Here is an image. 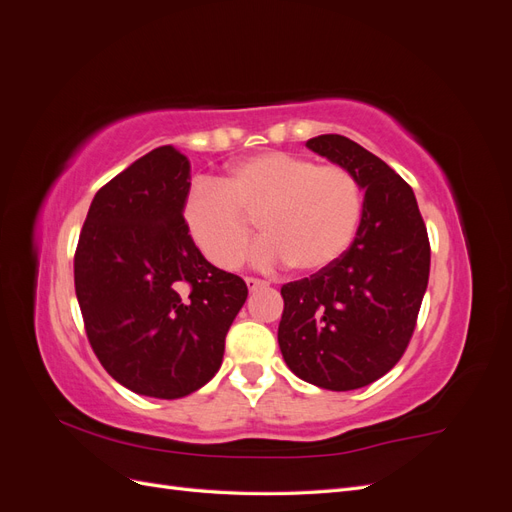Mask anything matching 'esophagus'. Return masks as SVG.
I'll use <instances>...</instances> for the list:
<instances>
[{
    "instance_id": "1",
    "label": "esophagus",
    "mask_w": 512,
    "mask_h": 512,
    "mask_svg": "<svg viewBox=\"0 0 512 512\" xmlns=\"http://www.w3.org/2000/svg\"><path fill=\"white\" fill-rule=\"evenodd\" d=\"M245 284H247V288H250V290H258L262 286H267V282L256 280V277H245Z\"/></svg>"
}]
</instances>
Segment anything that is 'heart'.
<instances>
[{
	"label": "heart",
	"mask_w": 512,
	"mask_h": 512,
	"mask_svg": "<svg viewBox=\"0 0 512 512\" xmlns=\"http://www.w3.org/2000/svg\"><path fill=\"white\" fill-rule=\"evenodd\" d=\"M361 188L350 170L288 151H260L228 166L222 181L196 179L183 198V222L213 265L237 267L256 215L252 247L260 269L290 265L316 273L342 258L361 222Z\"/></svg>",
	"instance_id": "obj_1"
}]
</instances>
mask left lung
I'll return each mask as SVG.
<instances>
[{"instance_id":"obj_1","label":"left lung","mask_w":512,"mask_h":512,"mask_svg":"<svg viewBox=\"0 0 512 512\" xmlns=\"http://www.w3.org/2000/svg\"><path fill=\"white\" fill-rule=\"evenodd\" d=\"M365 190L352 245L331 267L282 286L277 342L294 376L354 391L391 371L408 348L429 282V239L410 185L342 134L305 143Z\"/></svg>"}]
</instances>
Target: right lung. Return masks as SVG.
Listing matches in <instances>:
<instances>
[{"mask_svg":"<svg viewBox=\"0 0 512 512\" xmlns=\"http://www.w3.org/2000/svg\"><path fill=\"white\" fill-rule=\"evenodd\" d=\"M190 173L173 145L132 162L91 200L74 256L91 348L145 397L179 399L218 374L247 299L241 277L213 267L185 228Z\"/></svg>","mask_w":512,"mask_h":512,"instance_id":"right-lung-1","label":"right lung"}]
</instances>
